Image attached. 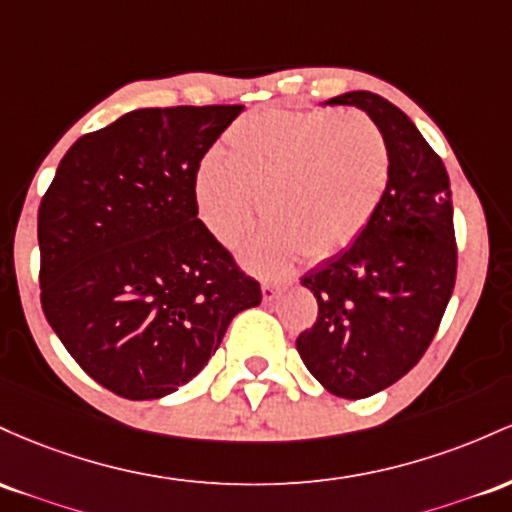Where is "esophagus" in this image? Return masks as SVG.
<instances>
[{
	"mask_svg": "<svg viewBox=\"0 0 512 512\" xmlns=\"http://www.w3.org/2000/svg\"><path fill=\"white\" fill-rule=\"evenodd\" d=\"M280 283H275V280H263L261 283V292H263V302H273L275 297H278L280 292Z\"/></svg>",
	"mask_w": 512,
	"mask_h": 512,
	"instance_id": "34e87169",
	"label": "esophagus"
}]
</instances>
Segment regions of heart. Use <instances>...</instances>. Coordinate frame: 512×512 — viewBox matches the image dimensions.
I'll return each instance as SVG.
<instances>
[{
	"label": "heart",
	"instance_id": "1",
	"mask_svg": "<svg viewBox=\"0 0 512 512\" xmlns=\"http://www.w3.org/2000/svg\"><path fill=\"white\" fill-rule=\"evenodd\" d=\"M198 164L195 203L212 237L237 246L256 220L244 263L278 275L304 256L326 261L350 249L380 210L392 176L382 130L358 111H278L239 118Z\"/></svg>",
	"mask_w": 512,
	"mask_h": 512
}]
</instances>
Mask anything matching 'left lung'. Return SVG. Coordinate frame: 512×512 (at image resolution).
<instances>
[{"label": "left lung", "instance_id": "1", "mask_svg": "<svg viewBox=\"0 0 512 512\" xmlns=\"http://www.w3.org/2000/svg\"><path fill=\"white\" fill-rule=\"evenodd\" d=\"M355 106L382 130L392 176L372 225L302 278L319 317L297 353L326 392L365 399L423 358L452 297L457 244L445 164L404 111L372 91L326 101Z\"/></svg>", "mask_w": 512, "mask_h": 512}]
</instances>
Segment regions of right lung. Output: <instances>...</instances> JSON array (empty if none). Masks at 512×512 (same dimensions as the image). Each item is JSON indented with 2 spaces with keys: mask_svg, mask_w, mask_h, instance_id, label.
<instances>
[{
  "mask_svg": "<svg viewBox=\"0 0 512 512\" xmlns=\"http://www.w3.org/2000/svg\"><path fill=\"white\" fill-rule=\"evenodd\" d=\"M244 106L140 108L67 149L38 210L40 302L123 399L191 382L261 287L198 220L195 174Z\"/></svg>",
  "mask_w": 512,
  "mask_h": 512,
  "instance_id": "add662e5",
  "label": "right lung"
}]
</instances>
